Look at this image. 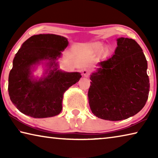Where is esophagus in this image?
Returning a JSON list of instances; mask_svg holds the SVG:
<instances>
[{
  "label": "esophagus",
  "instance_id": "1",
  "mask_svg": "<svg viewBox=\"0 0 158 158\" xmlns=\"http://www.w3.org/2000/svg\"><path fill=\"white\" fill-rule=\"evenodd\" d=\"M82 73L84 74V77H89L90 74V72L89 70H87V69H84V70L82 71Z\"/></svg>",
  "mask_w": 158,
  "mask_h": 158
}]
</instances>
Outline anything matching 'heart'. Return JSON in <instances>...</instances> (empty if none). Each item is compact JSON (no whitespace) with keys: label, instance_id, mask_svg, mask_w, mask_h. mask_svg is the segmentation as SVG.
<instances>
[{"label":"heart","instance_id":"1","mask_svg":"<svg viewBox=\"0 0 158 158\" xmlns=\"http://www.w3.org/2000/svg\"><path fill=\"white\" fill-rule=\"evenodd\" d=\"M104 48H105V45H104V44L101 43V42H96V43H94L91 45V49L93 52L96 53L100 52L101 51H102L104 49ZM108 52L109 48L106 47L105 49V54H107Z\"/></svg>","mask_w":158,"mask_h":158}]
</instances>
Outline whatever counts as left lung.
<instances>
[{"label":"left lung","mask_w":158,"mask_h":158,"mask_svg":"<svg viewBox=\"0 0 158 158\" xmlns=\"http://www.w3.org/2000/svg\"><path fill=\"white\" fill-rule=\"evenodd\" d=\"M113 56L98 63L88 93L91 111L107 121L133 116L145 106L150 83L147 60L135 40L120 37Z\"/></svg>","instance_id":"8db88e82"}]
</instances>
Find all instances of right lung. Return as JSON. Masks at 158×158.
<instances>
[{"label":"right lung","mask_w":158,"mask_h":158,"mask_svg":"<svg viewBox=\"0 0 158 158\" xmlns=\"http://www.w3.org/2000/svg\"><path fill=\"white\" fill-rule=\"evenodd\" d=\"M68 45L65 37L54 34L31 36L16 53L10 72V98L21 113L36 118H49L62 110L63 94L79 81V73H65L56 63ZM49 60L45 76L32 78L31 68L42 60Z\"/></svg>","instance_id":"1"}]
</instances>
